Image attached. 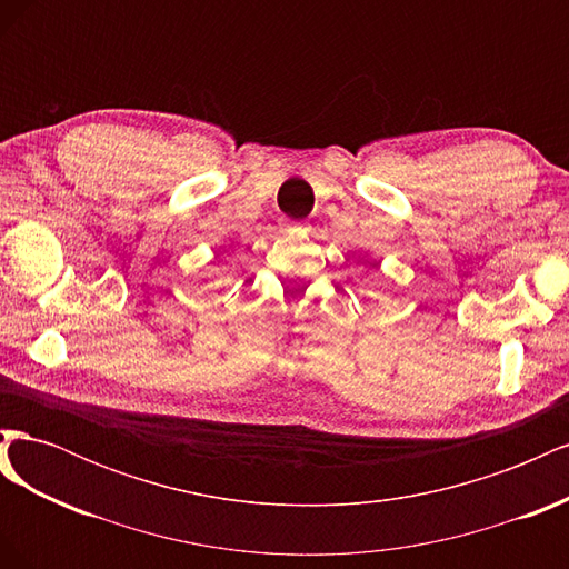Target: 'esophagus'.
<instances>
[{"instance_id":"1","label":"esophagus","mask_w":569,"mask_h":569,"mask_svg":"<svg viewBox=\"0 0 569 569\" xmlns=\"http://www.w3.org/2000/svg\"><path fill=\"white\" fill-rule=\"evenodd\" d=\"M284 232L287 234H303L306 228L299 226V222H284Z\"/></svg>"}]
</instances>
